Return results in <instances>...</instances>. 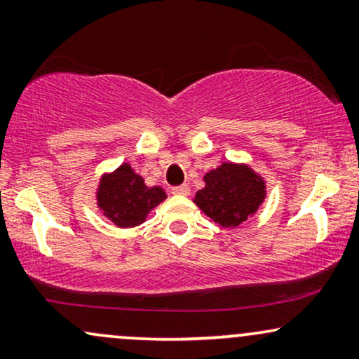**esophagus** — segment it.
Here are the masks:
<instances>
[{"mask_svg": "<svg viewBox=\"0 0 359 359\" xmlns=\"http://www.w3.org/2000/svg\"><path fill=\"white\" fill-rule=\"evenodd\" d=\"M172 192H174L175 196H189V194H191V187H189L187 184L177 185V187L172 189Z\"/></svg>", "mask_w": 359, "mask_h": 359, "instance_id": "1", "label": "esophagus"}]
</instances>
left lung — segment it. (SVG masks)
Returning a JSON list of instances; mask_svg holds the SVG:
<instances>
[{"instance_id":"obj_1","label":"left lung","mask_w":359,"mask_h":359,"mask_svg":"<svg viewBox=\"0 0 359 359\" xmlns=\"http://www.w3.org/2000/svg\"><path fill=\"white\" fill-rule=\"evenodd\" d=\"M194 204L222 228H236L266 199V182L246 163L222 162L204 175Z\"/></svg>"}]
</instances>
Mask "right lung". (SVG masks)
<instances>
[{"label": "right lung", "mask_w": 359, "mask_h": 359, "mask_svg": "<svg viewBox=\"0 0 359 359\" xmlns=\"http://www.w3.org/2000/svg\"><path fill=\"white\" fill-rule=\"evenodd\" d=\"M167 199L162 187H148L142 175L121 163L116 170L102 174L96 189L97 208L118 228H135Z\"/></svg>", "instance_id": "right-lung-1"}]
</instances>
